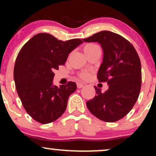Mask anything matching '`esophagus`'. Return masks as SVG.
<instances>
[{"mask_svg": "<svg viewBox=\"0 0 156 156\" xmlns=\"http://www.w3.org/2000/svg\"><path fill=\"white\" fill-rule=\"evenodd\" d=\"M83 83H77V87H78V89H80L82 88V87H83Z\"/></svg>", "mask_w": 156, "mask_h": 156, "instance_id": "esophagus-1", "label": "esophagus"}]
</instances>
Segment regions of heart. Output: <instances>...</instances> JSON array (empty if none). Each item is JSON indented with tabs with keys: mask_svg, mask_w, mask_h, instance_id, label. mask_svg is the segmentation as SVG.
Masks as SVG:
<instances>
[{
	"mask_svg": "<svg viewBox=\"0 0 156 156\" xmlns=\"http://www.w3.org/2000/svg\"><path fill=\"white\" fill-rule=\"evenodd\" d=\"M98 45H97V44H87L85 47H84L83 50H84V52H85V53H87V52H88L89 51H91V50L94 49V48H98ZM80 76L82 79H87V78L89 77V74L87 73H80Z\"/></svg>",
	"mask_w": 156,
	"mask_h": 156,
	"instance_id": "obj_1",
	"label": "heart"
}]
</instances>
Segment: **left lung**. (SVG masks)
Returning <instances> with one entry per match:
<instances>
[{"instance_id":"obj_1","label":"left lung","mask_w":156,"mask_h":156,"mask_svg":"<svg viewBox=\"0 0 156 156\" xmlns=\"http://www.w3.org/2000/svg\"><path fill=\"white\" fill-rule=\"evenodd\" d=\"M83 41L101 44L103 58L98 79L108 84L104 93L94 87L96 95L87 102V108L101 120L117 122L130 112L139 98L141 86L139 55L129 41L112 31L98 32Z\"/></svg>"}]
</instances>
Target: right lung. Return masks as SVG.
I'll return each mask as SVG.
<instances>
[{
	"instance_id": "right-lung-1",
	"label": "right lung",
	"mask_w": 156,
	"mask_h": 156,
	"mask_svg": "<svg viewBox=\"0 0 156 156\" xmlns=\"http://www.w3.org/2000/svg\"><path fill=\"white\" fill-rule=\"evenodd\" d=\"M82 42L80 39L64 42L40 33L20 51L14 68L16 89L25 110L38 122H52L65 112L76 83L69 81L59 87L53 85V72L65 64L68 55Z\"/></svg>"
}]
</instances>
